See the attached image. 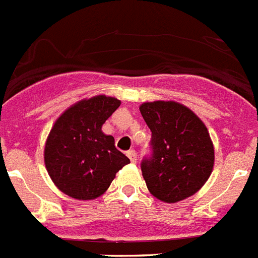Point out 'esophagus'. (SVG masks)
<instances>
[{
	"mask_svg": "<svg viewBox=\"0 0 258 258\" xmlns=\"http://www.w3.org/2000/svg\"><path fill=\"white\" fill-rule=\"evenodd\" d=\"M127 157L131 159L132 163H137V152L134 151V150H129V151L126 152Z\"/></svg>",
	"mask_w": 258,
	"mask_h": 258,
	"instance_id": "obj_1",
	"label": "esophagus"
}]
</instances>
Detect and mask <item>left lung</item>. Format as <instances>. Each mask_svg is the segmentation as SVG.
I'll list each match as a JSON object with an SVG mask.
<instances>
[{"mask_svg":"<svg viewBox=\"0 0 258 258\" xmlns=\"http://www.w3.org/2000/svg\"><path fill=\"white\" fill-rule=\"evenodd\" d=\"M151 131V156L141 163L150 192L161 202L177 203L197 194L213 170L214 149L204 122L173 101L141 104Z\"/></svg>","mask_w":258,"mask_h":258,"instance_id":"1","label":"left lung"}]
</instances>
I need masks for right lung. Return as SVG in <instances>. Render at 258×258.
<instances>
[{
    "mask_svg": "<svg viewBox=\"0 0 258 258\" xmlns=\"http://www.w3.org/2000/svg\"><path fill=\"white\" fill-rule=\"evenodd\" d=\"M113 97L83 99L56 118L45 143L50 178L68 197L93 200L109 187L116 173L131 160L115 147L102 125L120 107Z\"/></svg>",
    "mask_w": 258,
    "mask_h": 258,
    "instance_id": "add662e5",
    "label": "right lung"
}]
</instances>
